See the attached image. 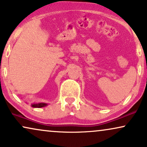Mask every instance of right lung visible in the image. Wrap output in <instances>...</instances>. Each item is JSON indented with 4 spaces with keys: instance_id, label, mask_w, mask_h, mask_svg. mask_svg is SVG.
I'll use <instances>...</instances> for the list:
<instances>
[{
    "instance_id": "add662e5",
    "label": "right lung",
    "mask_w": 147,
    "mask_h": 147,
    "mask_svg": "<svg viewBox=\"0 0 147 147\" xmlns=\"http://www.w3.org/2000/svg\"><path fill=\"white\" fill-rule=\"evenodd\" d=\"M47 103H45V102H38V103H33L31 105L32 107L34 108H41L43 107H46L47 105Z\"/></svg>"
}]
</instances>
